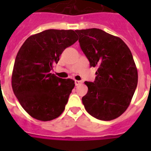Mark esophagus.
<instances>
[{
	"label": "esophagus",
	"mask_w": 151,
	"mask_h": 151,
	"mask_svg": "<svg viewBox=\"0 0 151 151\" xmlns=\"http://www.w3.org/2000/svg\"><path fill=\"white\" fill-rule=\"evenodd\" d=\"M82 83V81H78V80H76V81H75V84H76V85H78Z\"/></svg>",
	"instance_id": "obj_1"
}]
</instances>
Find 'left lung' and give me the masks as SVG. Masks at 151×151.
<instances>
[{"instance_id":"8db88e82","label":"left lung","mask_w":151,"mask_h":151,"mask_svg":"<svg viewBox=\"0 0 151 151\" xmlns=\"http://www.w3.org/2000/svg\"><path fill=\"white\" fill-rule=\"evenodd\" d=\"M81 49L97 67L94 82H85V110L104 121L120 116L130 104L138 85V70L129 47L120 38L99 29L76 30Z\"/></svg>"}]
</instances>
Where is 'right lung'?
<instances>
[{"instance_id": "add662e5", "label": "right lung", "mask_w": 151, "mask_h": 151, "mask_svg": "<svg viewBox=\"0 0 151 151\" xmlns=\"http://www.w3.org/2000/svg\"><path fill=\"white\" fill-rule=\"evenodd\" d=\"M77 40L73 30L48 29L31 35L19 50L12 88L21 106L33 118L50 121L65 110L75 82L50 71L63 51Z\"/></svg>"}]
</instances>
